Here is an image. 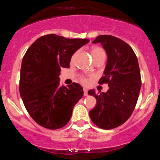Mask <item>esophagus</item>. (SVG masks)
Returning <instances> with one entry per match:
<instances>
[{
    "label": "esophagus",
    "mask_w": 160,
    "mask_h": 160,
    "mask_svg": "<svg viewBox=\"0 0 160 160\" xmlns=\"http://www.w3.org/2000/svg\"><path fill=\"white\" fill-rule=\"evenodd\" d=\"M83 92H84V96H88V90H87L86 88H83Z\"/></svg>",
    "instance_id": "1"
}]
</instances>
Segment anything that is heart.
Masks as SVG:
<instances>
[{
  "instance_id": "heart-1",
  "label": "heart",
  "mask_w": 160,
  "mask_h": 160,
  "mask_svg": "<svg viewBox=\"0 0 160 160\" xmlns=\"http://www.w3.org/2000/svg\"><path fill=\"white\" fill-rule=\"evenodd\" d=\"M101 53H104V52H103L102 49L99 48V47H93V48H92V49H91V54H92V57L95 55H96V54H99ZM73 57H74V55L73 56ZM81 81L83 82V83H88V80L86 78H84V77H82Z\"/></svg>"
}]
</instances>
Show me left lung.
I'll return each instance as SVG.
<instances>
[{"instance_id":"8db88e82","label":"left lung","mask_w":160,"mask_h":160,"mask_svg":"<svg viewBox=\"0 0 160 160\" xmlns=\"http://www.w3.org/2000/svg\"><path fill=\"white\" fill-rule=\"evenodd\" d=\"M92 43H100L107 54L104 76L99 83H108L106 92L88 94L96 99L89 116L102 129H112L124 124L134 111L139 96L141 79L139 64L131 47L120 38L108 35L97 36Z\"/></svg>"}]
</instances>
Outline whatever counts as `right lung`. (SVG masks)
Returning a JSON list of instances; mask_svg holds the SVG:
<instances>
[{"label":"right lung","mask_w":160,"mask_h":160,"mask_svg":"<svg viewBox=\"0 0 160 160\" xmlns=\"http://www.w3.org/2000/svg\"><path fill=\"white\" fill-rule=\"evenodd\" d=\"M89 42L54 34L38 38L22 61L20 93L30 116L48 129L61 128L71 119L75 105L83 95L80 84L60 86L61 69L69 68L72 55Z\"/></svg>","instance_id":"add662e5"}]
</instances>
